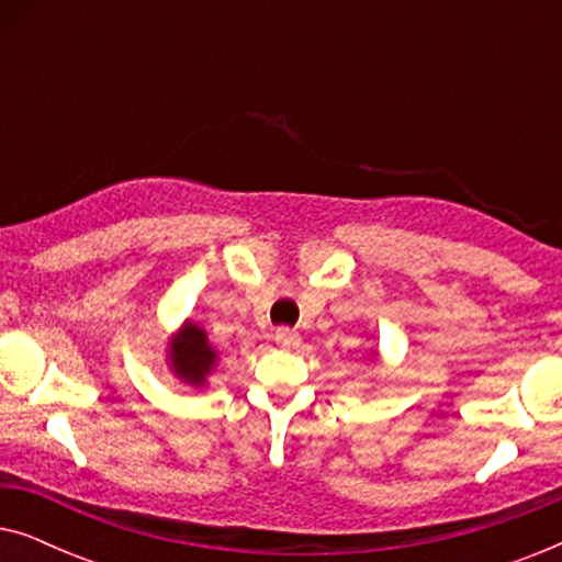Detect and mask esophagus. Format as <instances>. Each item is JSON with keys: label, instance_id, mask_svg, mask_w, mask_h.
<instances>
[{"label": "esophagus", "instance_id": "1", "mask_svg": "<svg viewBox=\"0 0 562 562\" xmlns=\"http://www.w3.org/2000/svg\"><path fill=\"white\" fill-rule=\"evenodd\" d=\"M276 342L281 345V348H286V350H291V348H296L299 342H302V335L296 333V329H291V327H279L276 329Z\"/></svg>", "mask_w": 562, "mask_h": 562}]
</instances>
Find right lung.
<instances>
[{"instance_id":"1","label":"right lung","mask_w":562,"mask_h":562,"mask_svg":"<svg viewBox=\"0 0 562 562\" xmlns=\"http://www.w3.org/2000/svg\"><path fill=\"white\" fill-rule=\"evenodd\" d=\"M168 363L171 371L189 386H204L206 375L217 363V352L206 340V333L194 322H183V327L171 337L168 345Z\"/></svg>"}]
</instances>
